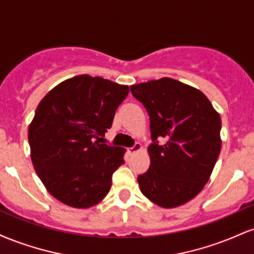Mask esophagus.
Returning a JSON list of instances; mask_svg holds the SVG:
<instances>
[{
	"label": "esophagus",
	"mask_w": 254,
	"mask_h": 254,
	"mask_svg": "<svg viewBox=\"0 0 254 254\" xmlns=\"http://www.w3.org/2000/svg\"><path fill=\"white\" fill-rule=\"evenodd\" d=\"M141 148H142L141 144H139V143H135V144L132 145V147H130L127 150H129L130 154H133V153H136V151H138L139 149H141Z\"/></svg>",
	"instance_id": "obj_1"
}]
</instances>
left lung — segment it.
I'll return each mask as SVG.
<instances>
[{"label": "left lung", "instance_id": "left-lung-1", "mask_svg": "<svg viewBox=\"0 0 254 254\" xmlns=\"http://www.w3.org/2000/svg\"><path fill=\"white\" fill-rule=\"evenodd\" d=\"M130 89L149 115L153 141L149 170L137 177L141 192L162 208L185 204L202 191L216 164L220 115L200 90L170 77Z\"/></svg>", "mask_w": 254, "mask_h": 254}]
</instances>
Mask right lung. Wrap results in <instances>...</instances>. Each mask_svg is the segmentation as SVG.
Masks as SVG:
<instances>
[{"label":"right lung","mask_w":254,"mask_h":254,"mask_svg":"<svg viewBox=\"0 0 254 254\" xmlns=\"http://www.w3.org/2000/svg\"><path fill=\"white\" fill-rule=\"evenodd\" d=\"M129 87L78 75L51 89L28 127L31 159L56 199L89 208L109 193L124 148L101 143Z\"/></svg>","instance_id":"obj_1"}]
</instances>
